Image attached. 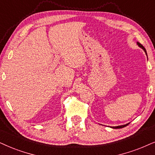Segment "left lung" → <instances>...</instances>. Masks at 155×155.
<instances>
[{
	"label": "left lung",
	"mask_w": 155,
	"mask_h": 155,
	"mask_svg": "<svg viewBox=\"0 0 155 155\" xmlns=\"http://www.w3.org/2000/svg\"><path fill=\"white\" fill-rule=\"evenodd\" d=\"M137 44H138V46H140V47H141V48H142L143 50L144 51V52L146 53V54H147V51H146V49L145 48H144V47L142 46V44H140V43H139V42H137ZM129 124H125V125H121V126H118V127H113V128L114 129H120V128H123V127H126V126H127V125H128Z\"/></svg>",
	"instance_id": "left-lung-1"
}]
</instances>
